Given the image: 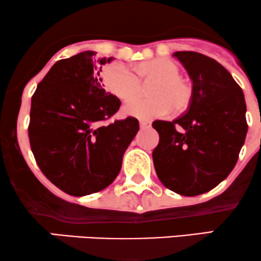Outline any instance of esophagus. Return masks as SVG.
<instances>
[{
  "instance_id": "1",
  "label": "esophagus",
  "mask_w": 261,
  "mask_h": 261,
  "mask_svg": "<svg viewBox=\"0 0 261 261\" xmlns=\"http://www.w3.org/2000/svg\"><path fill=\"white\" fill-rule=\"evenodd\" d=\"M139 124H140V128H150L151 127L150 121H140Z\"/></svg>"
}]
</instances>
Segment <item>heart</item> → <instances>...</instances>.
Returning a JSON list of instances; mask_svg holds the SVG:
<instances>
[{"instance_id": "b5f03b06", "label": "heart", "mask_w": 261, "mask_h": 261, "mask_svg": "<svg viewBox=\"0 0 261 261\" xmlns=\"http://www.w3.org/2000/svg\"><path fill=\"white\" fill-rule=\"evenodd\" d=\"M180 66L166 58L139 61L133 70L122 63L105 67L102 80L106 90L117 98L128 101L139 94L141 83L153 84L149 99L132 100L123 107V113L139 119H153L169 115L172 110L180 113L191 105L194 89L189 79L184 77Z\"/></svg>"}]
</instances>
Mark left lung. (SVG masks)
I'll return each mask as SVG.
<instances>
[{"instance_id": "left-lung-1", "label": "left lung", "mask_w": 261, "mask_h": 261, "mask_svg": "<svg viewBox=\"0 0 261 261\" xmlns=\"http://www.w3.org/2000/svg\"><path fill=\"white\" fill-rule=\"evenodd\" d=\"M192 80L191 105L172 122L155 121L153 151L158 177L182 196L210 191L230 174L248 132L241 86L218 61L196 51H176Z\"/></svg>"}]
</instances>
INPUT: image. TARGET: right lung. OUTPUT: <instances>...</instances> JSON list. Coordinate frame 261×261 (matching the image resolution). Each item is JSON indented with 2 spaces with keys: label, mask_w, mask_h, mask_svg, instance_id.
Returning a JSON list of instances; mask_svg holds the SVG:
<instances>
[{
  "label": "right lung",
  "mask_w": 261,
  "mask_h": 261,
  "mask_svg": "<svg viewBox=\"0 0 261 261\" xmlns=\"http://www.w3.org/2000/svg\"><path fill=\"white\" fill-rule=\"evenodd\" d=\"M95 51H83L57 61L32 97L29 142L46 178L71 196L106 189L122 168L125 149L139 130L133 117L111 124L121 106L102 89V65Z\"/></svg>",
  "instance_id": "add662e5"
}]
</instances>
